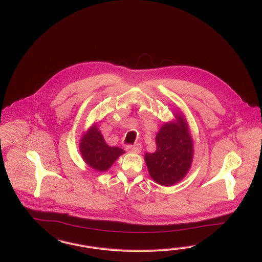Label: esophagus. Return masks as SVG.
Returning a JSON list of instances; mask_svg holds the SVG:
<instances>
[{
  "label": "esophagus",
  "instance_id": "1",
  "mask_svg": "<svg viewBox=\"0 0 262 262\" xmlns=\"http://www.w3.org/2000/svg\"><path fill=\"white\" fill-rule=\"evenodd\" d=\"M127 150L133 153H140L142 150V146L141 144H136L133 145H127Z\"/></svg>",
  "mask_w": 262,
  "mask_h": 262
}]
</instances>
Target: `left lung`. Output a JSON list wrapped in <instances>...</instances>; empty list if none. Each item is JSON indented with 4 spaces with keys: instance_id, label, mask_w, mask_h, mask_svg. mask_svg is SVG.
I'll return each mask as SVG.
<instances>
[{
    "instance_id": "obj_1",
    "label": "left lung",
    "mask_w": 262,
    "mask_h": 262,
    "mask_svg": "<svg viewBox=\"0 0 262 262\" xmlns=\"http://www.w3.org/2000/svg\"><path fill=\"white\" fill-rule=\"evenodd\" d=\"M155 142V152L144 155L149 174L160 185H173L185 177L193 159V141L185 119L178 117V123L164 124Z\"/></svg>"
}]
</instances>
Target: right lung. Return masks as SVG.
<instances>
[{
  "label": "right lung",
  "instance_id": "1",
  "mask_svg": "<svg viewBox=\"0 0 262 262\" xmlns=\"http://www.w3.org/2000/svg\"><path fill=\"white\" fill-rule=\"evenodd\" d=\"M81 154L84 162L94 169L105 171L109 169L124 150L118 146H109L96 125L92 127L82 138L80 144Z\"/></svg>",
  "mask_w": 262,
  "mask_h": 262
}]
</instances>
